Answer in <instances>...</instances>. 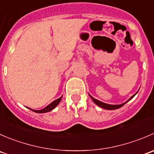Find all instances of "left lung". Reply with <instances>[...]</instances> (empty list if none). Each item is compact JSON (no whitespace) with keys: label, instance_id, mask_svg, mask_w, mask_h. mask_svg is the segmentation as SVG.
I'll return each mask as SVG.
<instances>
[{"label":"left lung","instance_id":"1","mask_svg":"<svg viewBox=\"0 0 154 154\" xmlns=\"http://www.w3.org/2000/svg\"><path fill=\"white\" fill-rule=\"evenodd\" d=\"M137 91V92H138ZM137 92L136 93V94H133V96H131V97H130V98H129L128 100H127V101L126 102H125V103H122V104H116V105H112V104H109V103H103V102H101V101H100V100H97V99H95V98H94V97H92V96H91L89 94V97H91V99H92V100H93V102H94V103H95L96 105H97V106H100V107H101V108H103V109H109V110H113V109H119V108H121V107L122 106H123L126 103H127V102L128 101H130V100H131L132 98H133V97H134L135 95H136V94H137Z\"/></svg>","mask_w":154,"mask_h":154}]
</instances>
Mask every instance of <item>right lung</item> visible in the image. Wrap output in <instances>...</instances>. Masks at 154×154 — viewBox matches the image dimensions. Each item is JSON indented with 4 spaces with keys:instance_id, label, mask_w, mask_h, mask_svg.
<instances>
[{
    "instance_id": "add662e5",
    "label": "right lung",
    "mask_w": 154,
    "mask_h": 154,
    "mask_svg": "<svg viewBox=\"0 0 154 154\" xmlns=\"http://www.w3.org/2000/svg\"><path fill=\"white\" fill-rule=\"evenodd\" d=\"M62 98H63V95H62L61 97H60V98H58V99H57V100H54V101H53L52 103H50L49 105H48L47 106L45 107V108L42 109L35 110V109H32L29 108V107H27V108H28L29 109L32 110V111L35 112H36V113H45V112H48L51 111V110L54 109L55 108V107H57V105H58L59 103H60V101H61Z\"/></svg>"
}]
</instances>
